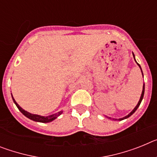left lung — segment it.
I'll return each mask as SVG.
<instances>
[{"mask_svg":"<svg viewBox=\"0 0 157 157\" xmlns=\"http://www.w3.org/2000/svg\"><path fill=\"white\" fill-rule=\"evenodd\" d=\"M133 56H134V60H135V62H136V63H137V61H136V59H135V56H134V53H133ZM137 64H138V66H139L140 69H141V74H142V75H143V72H142V70H141V66H140L139 63H137ZM144 94H145V84H143V88H142V92H141V97H140V99H139V101H138V103L137 104V105H136V106H135V108H134V109H133V110L131 111V112H130V113H129V114L127 115V116H124V117H123V118H120V119H114V118H112H112H111V117H108V116H105V117H107V118H108V119H110V120H115V121H116V120H118V121H121V120H125V119H127V118H129L130 116H131V115L134 114V112H135V111L137 110V109H138V107H139V105H140V104H141V101H142V99H143Z\"/></svg>","mask_w":157,"mask_h":157,"instance_id":"left-lung-1","label":"left lung"}]
</instances>
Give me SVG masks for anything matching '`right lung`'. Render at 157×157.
I'll return each instance as SVG.
<instances>
[{"label":"right lung","mask_w":157,"mask_h":157,"mask_svg":"<svg viewBox=\"0 0 157 157\" xmlns=\"http://www.w3.org/2000/svg\"><path fill=\"white\" fill-rule=\"evenodd\" d=\"M12 100H13V102L15 103V105H16V107H17L18 109H19V110L20 111V112H21L22 113L26 116V117H27L28 119H30V120H33V121L39 122V123H49V122H52L54 120H56L58 116H59L62 113H63V111H60V112H58L57 113H55V114L50 115V116H40V115L32 114V113H30V112L25 111L24 109H22L21 107L18 105L17 102L16 101V100L14 99L12 94Z\"/></svg>","instance_id":"add662e5"}]
</instances>
